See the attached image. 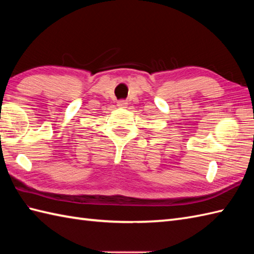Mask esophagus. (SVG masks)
I'll list each match as a JSON object with an SVG mask.
<instances>
[{"label": "esophagus", "instance_id": "1", "mask_svg": "<svg viewBox=\"0 0 254 254\" xmlns=\"http://www.w3.org/2000/svg\"><path fill=\"white\" fill-rule=\"evenodd\" d=\"M118 106L120 107V108H127V102L126 101V100H120L118 102Z\"/></svg>", "mask_w": 254, "mask_h": 254}]
</instances>
